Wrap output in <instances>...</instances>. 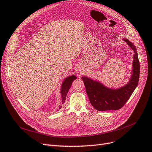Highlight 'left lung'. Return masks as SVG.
I'll return each mask as SVG.
<instances>
[{"instance_id": "left-lung-1", "label": "left lung", "mask_w": 152, "mask_h": 152, "mask_svg": "<svg viewBox=\"0 0 152 152\" xmlns=\"http://www.w3.org/2000/svg\"><path fill=\"white\" fill-rule=\"evenodd\" d=\"M124 41L134 51L132 75L129 82L124 86L112 89L100 82L87 77H82L86 93L91 105L98 111L118 110L123 106L137 87L139 80L140 63L137 49L133 43L127 39Z\"/></svg>"}]
</instances>
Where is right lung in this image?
I'll return each mask as SVG.
<instances>
[{
  "label": "right lung",
  "instance_id": "add662e5",
  "mask_svg": "<svg viewBox=\"0 0 152 152\" xmlns=\"http://www.w3.org/2000/svg\"><path fill=\"white\" fill-rule=\"evenodd\" d=\"M76 78H77V77L75 75H71L67 77L63 81L62 84L61 85V94L62 104L64 103L65 102H66L67 93L70 88L72 82H73L74 80H75ZM60 108H61V106L59 107V109Z\"/></svg>",
  "mask_w": 152,
  "mask_h": 152
}]
</instances>
